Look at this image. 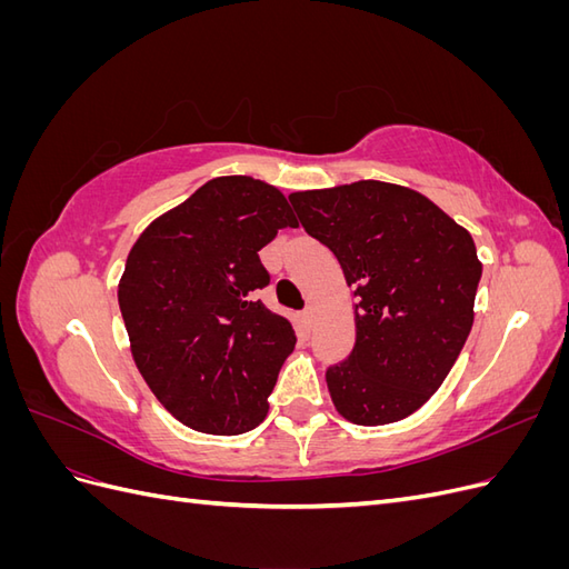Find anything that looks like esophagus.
Returning <instances> with one entry per match:
<instances>
[{
  "instance_id": "obj_1",
  "label": "esophagus",
  "mask_w": 569,
  "mask_h": 569,
  "mask_svg": "<svg viewBox=\"0 0 569 569\" xmlns=\"http://www.w3.org/2000/svg\"><path fill=\"white\" fill-rule=\"evenodd\" d=\"M301 318H303L308 325H311V322L316 320V308H313V306H306V308H303V313H301Z\"/></svg>"
}]
</instances>
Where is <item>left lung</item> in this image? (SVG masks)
Returning <instances> with one entry per match:
<instances>
[{
  "label": "left lung",
  "instance_id": "obj_1",
  "mask_svg": "<svg viewBox=\"0 0 569 569\" xmlns=\"http://www.w3.org/2000/svg\"><path fill=\"white\" fill-rule=\"evenodd\" d=\"M289 201L356 287V343L325 372L335 408L366 427L408 418L472 330L481 263L470 232L420 192L377 180Z\"/></svg>",
  "mask_w": 569,
  "mask_h": 569
}]
</instances>
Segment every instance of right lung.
<instances>
[{
	"label": "right lung",
	"mask_w": 569,
	"mask_h": 569,
	"mask_svg": "<svg viewBox=\"0 0 569 569\" xmlns=\"http://www.w3.org/2000/svg\"><path fill=\"white\" fill-rule=\"evenodd\" d=\"M297 228L287 199L247 176L201 184L137 239L118 284L132 358L170 416L206 435H242L268 416L297 335L256 291L258 251Z\"/></svg>",
	"instance_id": "obj_1"
}]
</instances>
